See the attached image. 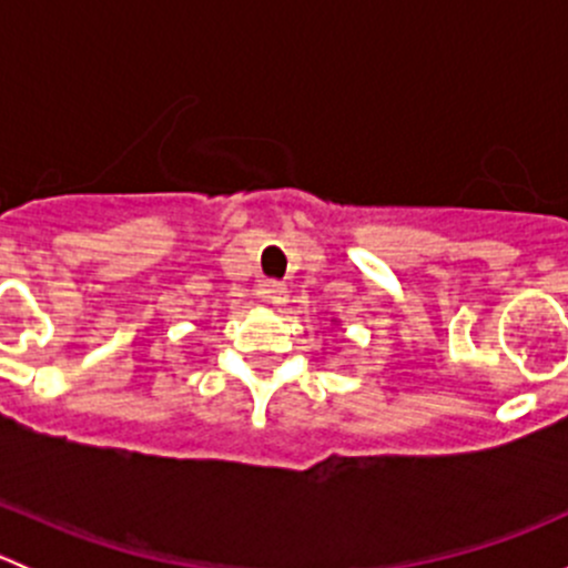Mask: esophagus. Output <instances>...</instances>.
I'll list each match as a JSON object with an SVG mask.
<instances>
[{
	"instance_id": "34e87169",
	"label": "esophagus",
	"mask_w": 568,
	"mask_h": 568,
	"mask_svg": "<svg viewBox=\"0 0 568 568\" xmlns=\"http://www.w3.org/2000/svg\"><path fill=\"white\" fill-rule=\"evenodd\" d=\"M261 296L268 302V305H285L288 302V291H285L283 283H263Z\"/></svg>"
}]
</instances>
